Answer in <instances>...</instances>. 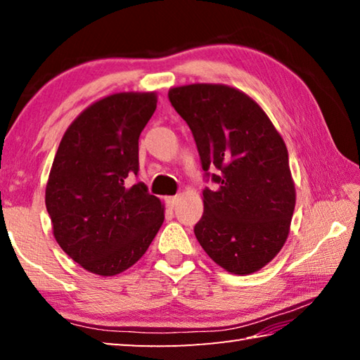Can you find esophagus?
I'll use <instances>...</instances> for the list:
<instances>
[{"label":"esophagus","instance_id":"obj_1","mask_svg":"<svg viewBox=\"0 0 360 360\" xmlns=\"http://www.w3.org/2000/svg\"><path fill=\"white\" fill-rule=\"evenodd\" d=\"M165 203L169 210H174L176 206L179 203V195H174V197H167L165 198Z\"/></svg>","mask_w":360,"mask_h":360}]
</instances>
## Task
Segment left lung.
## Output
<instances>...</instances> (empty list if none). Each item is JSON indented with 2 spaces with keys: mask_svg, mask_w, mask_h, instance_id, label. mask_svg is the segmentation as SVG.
<instances>
[{
  "mask_svg": "<svg viewBox=\"0 0 360 360\" xmlns=\"http://www.w3.org/2000/svg\"><path fill=\"white\" fill-rule=\"evenodd\" d=\"M168 98L192 130L206 176L219 169L195 236L229 273L259 271L283 249L295 208L283 136L257 101L230 85H181Z\"/></svg>",
  "mask_w": 360,
  "mask_h": 360,
  "instance_id": "left-lung-1",
  "label": "left lung"
}]
</instances>
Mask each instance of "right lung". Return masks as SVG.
<instances>
[{
  "instance_id": "obj_1",
  "label": "right lung",
  "mask_w": 360,
  "mask_h": 360,
  "mask_svg": "<svg viewBox=\"0 0 360 360\" xmlns=\"http://www.w3.org/2000/svg\"><path fill=\"white\" fill-rule=\"evenodd\" d=\"M157 108L155 92H120L77 115L60 141L46 208L60 248L84 270L114 276L148 251L165 210L138 174V139Z\"/></svg>"
}]
</instances>
